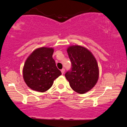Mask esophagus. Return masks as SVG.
I'll use <instances>...</instances> for the list:
<instances>
[{"instance_id":"34e87169","label":"esophagus","mask_w":127,"mask_h":127,"mask_svg":"<svg viewBox=\"0 0 127 127\" xmlns=\"http://www.w3.org/2000/svg\"><path fill=\"white\" fill-rule=\"evenodd\" d=\"M65 69H64V68H63V69H61V72H62V74H63L64 73V72H65Z\"/></svg>"}]
</instances>
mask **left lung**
Segmentation results:
<instances>
[{"label":"left lung","instance_id":"obj_1","mask_svg":"<svg viewBox=\"0 0 127 127\" xmlns=\"http://www.w3.org/2000/svg\"><path fill=\"white\" fill-rule=\"evenodd\" d=\"M67 52L72 63V69L65 73L70 87L79 94L89 91L99 79V67L96 59L84 47L71 46Z\"/></svg>","mask_w":127,"mask_h":127}]
</instances>
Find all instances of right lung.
I'll return each mask as SVG.
<instances>
[{
	"mask_svg": "<svg viewBox=\"0 0 127 127\" xmlns=\"http://www.w3.org/2000/svg\"><path fill=\"white\" fill-rule=\"evenodd\" d=\"M54 48H38L28 57L23 67V78L28 86L34 91L43 93L53 86L61 72L53 58Z\"/></svg>",
	"mask_w": 127,
	"mask_h": 127,
	"instance_id": "right-lung-1",
	"label": "right lung"
}]
</instances>
